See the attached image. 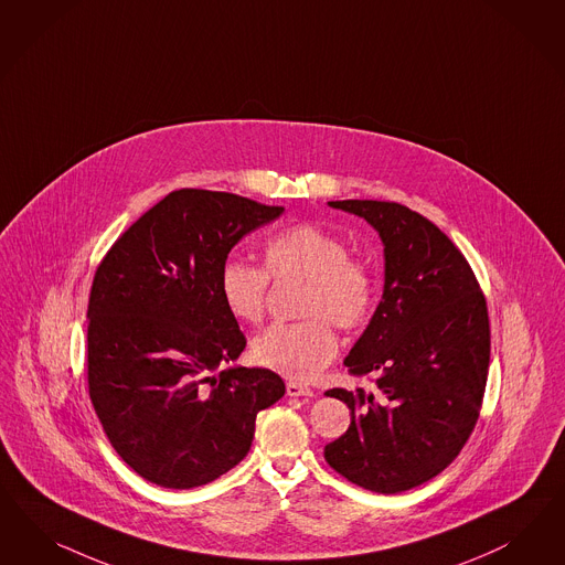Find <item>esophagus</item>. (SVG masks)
Masks as SVG:
<instances>
[{"instance_id":"1","label":"esophagus","mask_w":565,"mask_h":565,"mask_svg":"<svg viewBox=\"0 0 565 565\" xmlns=\"http://www.w3.org/2000/svg\"><path fill=\"white\" fill-rule=\"evenodd\" d=\"M287 395H289V397H311L313 391H311L308 384L289 381V383H287Z\"/></svg>"}]
</instances>
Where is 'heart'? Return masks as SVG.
<instances>
[{"mask_svg":"<svg viewBox=\"0 0 565 565\" xmlns=\"http://www.w3.org/2000/svg\"><path fill=\"white\" fill-rule=\"evenodd\" d=\"M264 270L254 264L228 259L220 270V297L241 322H257L264 313L270 278L303 280L301 322L273 324L255 334L252 358L276 374L308 381L337 355V334L360 328L374 306V276L349 257L345 241L316 224H292L266 241Z\"/></svg>","mask_w":565,"mask_h":565,"instance_id":"b5f03b06","label":"heart"}]
</instances>
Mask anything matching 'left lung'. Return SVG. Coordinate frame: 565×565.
<instances>
[{
    "label": "left lung",
    "instance_id": "1",
    "mask_svg": "<svg viewBox=\"0 0 565 565\" xmlns=\"http://www.w3.org/2000/svg\"><path fill=\"white\" fill-rule=\"evenodd\" d=\"M364 218L384 245V291L349 351L374 391L330 388L351 424L324 457L349 482L383 494L443 472L472 435L484 397L491 328L468 259L437 224L393 201H328Z\"/></svg>",
    "mask_w": 565,
    "mask_h": 565
}]
</instances>
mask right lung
<instances>
[{"label": "right lung", "instance_id": "1", "mask_svg": "<svg viewBox=\"0 0 565 565\" xmlns=\"http://www.w3.org/2000/svg\"><path fill=\"white\" fill-rule=\"evenodd\" d=\"M285 212L181 189L118 238L93 278L87 381L116 454L149 482L195 489L247 456L255 418L285 395L266 367H226L245 349L220 297L241 238Z\"/></svg>", "mask_w": 565, "mask_h": 565}]
</instances>
